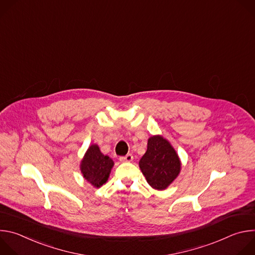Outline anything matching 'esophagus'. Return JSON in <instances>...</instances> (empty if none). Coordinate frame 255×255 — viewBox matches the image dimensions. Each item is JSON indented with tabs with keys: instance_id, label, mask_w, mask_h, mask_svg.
I'll list each match as a JSON object with an SVG mask.
<instances>
[{
	"instance_id": "1",
	"label": "esophagus",
	"mask_w": 255,
	"mask_h": 255,
	"mask_svg": "<svg viewBox=\"0 0 255 255\" xmlns=\"http://www.w3.org/2000/svg\"><path fill=\"white\" fill-rule=\"evenodd\" d=\"M133 160V155L132 154H127L125 156H121L120 157V161L121 162H130Z\"/></svg>"
}]
</instances>
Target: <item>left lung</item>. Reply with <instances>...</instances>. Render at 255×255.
Returning <instances> with one entry per match:
<instances>
[{"label":"left lung","mask_w":255,"mask_h":255,"mask_svg":"<svg viewBox=\"0 0 255 255\" xmlns=\"http://www.w3.org/2000/svg\"><path fill=\"white\" fill-rule=\"evenodd\" d=\"M179 157L171 144L162 136L148 139L147 150L139 161V167L147 183L155 190H165L180 171Z\"/></svg>","instance_id":"left-lung-1"}]
</instances>
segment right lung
<instances>
[{
    "instance_id": "1",
    "label": "right lung",
    "mask_w": 255,
    "mask_h": 255,
    "mask_svg": "<svg viewBox=\"0 0 255 255\" xmlns=\"http://www.w3.org/2000/svg\"><path fill=\"white\" fill-rule=\"evenodd\" d=\"M114 161L104 155L97 144H93L87 150L81 162V171L84 177L95 188H100L110 175Z\"/></svg>"
}]
</instances>
